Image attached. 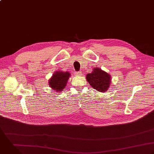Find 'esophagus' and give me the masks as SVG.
<instances>
[{"label":"esophagus","mask_w":154,"mask_h":154,"mask_svg":"<svg viewBox=\"0 0 154 154\" xmlns=\"http://www.w3.org/2000/svg\"><path fill=\"white\" fill-rule=\"evenodd\" d=\"M81 74H82V72H81V71H75V72H74V74H75V75H80Z\"/></svg>","instance_id":"34e87169"}]
</instances>
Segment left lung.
Wrapping results in <instances>:
<instances>
[{
	"instance_id": "left-lung-1",
	"label": "left lung",
	"mask_w": 154,
	"mask_h": 154,
	"mask_svg": "<svg viewBox=\"0 0 154 154\" xmlns=\"http://www.w3.org/2000/svg\"><path fill=\"white\" fill-rule=\"evenodd\" d=\"M86 79L93 88L100 92L106 91L111 83L110 75L98 68H94L91 73L88 74Z\"/></svg>"
}]
</instances>
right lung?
<instances>
[{"instance_id": "add662e5", "label": "right lung", "mask_w": 154, "mask_h": 154, "mask_svg": "<svg viewBox=\"0 0 154 154\" xmlns=\"http://www.w3.org/2000/svg\"><path fill=\"white\" fill-rule=\"evenodd\" d=\"M70 75L68 72L57 71L53 74V76L49 80V85L57 92H60L65 88L66 83Z\"/></svg>"}]
</instances>
